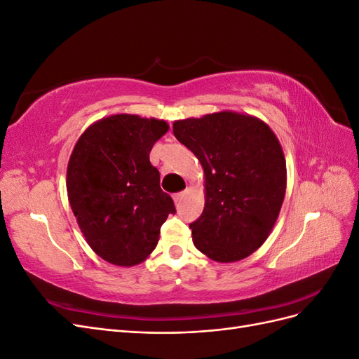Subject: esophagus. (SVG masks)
<instances>
[{
    "label": "esophagus",
    "mask_w": 359,
    "mask_h": 359,
    "mask_svg": "<svg viewBox=\"0 0 359 359\" xmlns=\"http://www.w3.org/2000/svg\"><path fill=\"white\" fill-rule=\"evenodd\" d=\"M184 194H186V191H180V193H175V194H173V201H175V203H177V205L182 201Z\"/></svg>",
    "instance_id": "34e87169"
}]
</instances>
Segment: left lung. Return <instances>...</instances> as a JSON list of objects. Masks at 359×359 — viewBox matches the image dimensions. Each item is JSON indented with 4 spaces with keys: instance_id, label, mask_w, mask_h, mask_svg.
Wrapping results in <instances>:
<instances>
[{
    "instance_id": "8db88e82",
    "label": "left lung",
    "mask_w": 359,
    "mask_h": 359,
    "mask_svg": "<svg viewBox=\"0 0 359 359\" xmlns=\"http://www.w3.org/2000/svg\"><path fill=\"white\" fill-rule=\"evenodd\" d=\"M205 173V208L193 244L215 262H236L265 243L286 193L283 149L264 121L231 111L173 123Z\"/></svg>"
}]
</instances>
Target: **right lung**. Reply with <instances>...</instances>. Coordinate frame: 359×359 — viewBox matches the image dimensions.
<instances>
[{
  "mask_svg": "<svg viewBox=\"0 0 359 359\" xmlns=\"http://www.w3.org/2000/svg\"><path fill=\"white\" fill-rule=\"evenodd\" d=\"M163 119L118 114L85 130L67 166V194L86 243L109 264L137 265L153 253L175 205L151 165Z\"/></svg>",
  "mask_w": 359,
  "mask_h": 359,
  "instance_id": "add662e5",
  "label": "right lung"
}]
</instances>
